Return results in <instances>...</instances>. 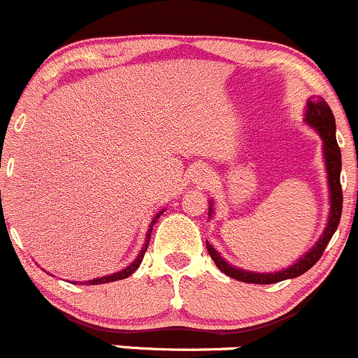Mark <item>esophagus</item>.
Instances as JSON below:
<instances>
[{"label": "esophagus", "instance_id": "34e87169", "mask_svg": "<svg viewBox=\"0 0 358 358\" xmlns=\"http://www.w3.org/2000/svg\"><path fill=\"white\" fill-rule=\"evenodd\" d=\"M194 182L201 184V186H205V184L210 182V174L206 171L196 172V176H194Z\"/></svg>", "mask_w": 358, "mask_h": 358}]
</instances>
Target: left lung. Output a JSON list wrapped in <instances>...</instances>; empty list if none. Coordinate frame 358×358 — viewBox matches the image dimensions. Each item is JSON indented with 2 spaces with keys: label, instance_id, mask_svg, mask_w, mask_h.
<instances>
[{
  "label": "left lung",
  "instance_id": "left-lung-1",
  "mask_svg": "<svg viewBox=\"0 0 358 358\" xmlns=\"http://www.w3.org/2000/svg\"><path fill=\"white\" fill-rule=\"evenodd\" d=\"M303 122L310 127L315 129L317 134L322 139V155H324V165H326L327 174V186H329V215H327L326 227H324L322 234L317 239L315 245L308 250L307 253L300 257L296 262L289 265V267L281 268V271L274 272H255V271H245L236 265H231L229 262L224 259L208 241H206V250H208L210 257L215 262L217 267L229 278L236 279L241 282H252V285H272V282L286 281V279L298 278V275L305 274L310 267H314L315 262L320 259V255L326 250L327 243L331 241L333 234L336 233L338 224L341 219V208H343V191H341L340 174H341V152L336 141V122H334V115L331 112L329 105L324 101L322 98L308 99L307 108H305ZM208 217H213V203L210 201L208 205Z\"/></svg>",
  "mask_w": 358,
  "mask_h": 358
}]
</instances>
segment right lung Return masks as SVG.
Listing matches in <instances>:
<instances>
[{"mask_svg": "<svg viewBox=\"0 0 358 358\" xmlns=\"http://www.w3.org/2000/svg\"><path fill=\"white\" fill-rule=\"evenodd\" d=\"M165 212V208H162L160 212L157 213V215L153 217L152 219V222H150V227H148V233H146V239H145V243H143V246H141V250H139V253H138V257H136L134 260L131 262V264L127 265V267L125 268H122V271H119V272H113V274H108V275H103V278H94V279H90V281H83L84 285H105V282H113V281H120V279H125V278H129V275L132 274V272L136 271V268L139 267V265H141V260H143V257H145V253H146V250H148V243H150V238H152V231H153V226H155V222H157L158 220V217L162 215V213ZM79 282V281H77ZM83 282H80V285H83ZM73 285H76V282H73Z\"/></svg>", "mask_w": 358, "mask_h": 358, "instance_id": "obj_1", "label": "right lung"}]
</instances>
